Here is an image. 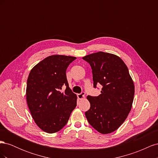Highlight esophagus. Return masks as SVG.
Masks as SVG:
<instances>
[{
  "label": "esophagus",
  "instance_id": "obj_1",
  "mask_svg": "<svg viewBox=\"0 0 158 158\" xmlns=\"http://www.w3.org/2000/svg\"><path fill=\"white\" fill-rule=\"evenodd\" d=\"M77 96H78V98L80 99H82L85 98V92H82L81 93L77 94Z\"/></svg>",
  "mask_w": 158,
  "mask_h": 158
}]
</instances>
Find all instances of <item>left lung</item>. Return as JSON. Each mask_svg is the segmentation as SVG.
<instances>
[{
    "mask_svg": "<svg viewBox=\"0 0 158 158\" xmlns=\"http://www.w3.org/2000/svg\"><path fill=\"white\" fill-rule=\"evenodd\" d=\"M92 70L94 88H103L98 96L88 95L90 108L87 120L102 134L116 131L130 113L135 85L127 65L116 55L99 51L84 56Z\"/></svg>",
    "mask_w": 158,
    "mask_h": 158,
    "instance_id": "obj_1",
    "label": "left lung"
}]
</instances>
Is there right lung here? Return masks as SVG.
Masks as SVG:
<instances>
[{"label":"right lung","instance_id":"obj_1","mask_svg":"<svg viewBox=\"0 0 158 158\" xmlns=\"http://www.w3.org/2000/svg\"><path fill=\"white\" fill-rule=\"evenodd\" d=\"M76 59L49 56L35 65L28 76L27 106L37 125L46 132L54 133L63 128L76 106L77 97L69 88L66 75L69 65Z\"/></svg>","mask_w":158,"mask_h":158}]
</instances>
